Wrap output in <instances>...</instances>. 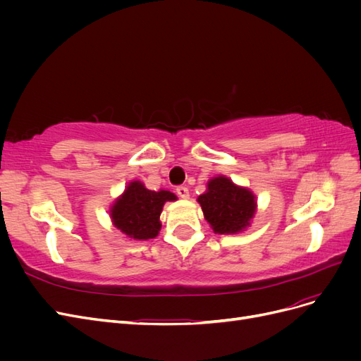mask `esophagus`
I'll use <instances>...</instances> for the list:
<instances>
[{"mask_svg": "<svg viewBox=\"0 0 361 361\" xmlns=\"http://www.w3.org/2000/svg\"><path fill=\"white\" fill-rule=\"evenodd\" d=\"M176 194L179 195V197L182 199H188L190 197V191L187 187H183V185H180V187L176 188Z\"/></svg>", "mask_w": 361, "mask_h": 361, "instance_id": "esophagus-1", "label": "esophagus"}]
</instances>
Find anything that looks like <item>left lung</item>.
I'll return each instance as SVG.
<instances>
[{
  "instance_id": "8db88e82",
  "label": "left lung",
  "mask_w": 361,
  "mask_h": 361,
  "mask_svg": "<svg viewBox=\"0 0 361 361\" xmlns=\"http://www.w3.org/2000/svg\"><path fill=\"white\" fill-rule=\"evenodd\" d=\"M197 200L215 233L241 232L250 224L256 209L253 192L236 187L224 176L211 179L207 191L199 195Z\"/></svg>"
}]
</instances>
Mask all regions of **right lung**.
<instances>
[{
    "mask_svg": "<svg viewBox=\"0 0 361 361\" xmlns=\"http://www.w3.org/2000/svg\"><path fill=\"white\" fill-rule=\"evenodd\" d=\"M176 200L170 191H150L143 183H129L123 195L111 209L114 226L120 232L134 239H150L159 233V215L166 202Z\"/></svg>",
    "mask_w": 361,
    "mask_h": 361,
    "instance_id": "obj_1",
    "label": "right lung"
}]
</instances>
